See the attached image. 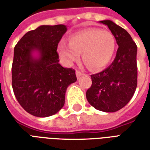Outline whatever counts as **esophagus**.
Listing matches in <instances>:
<instances>
[{
  "mask_svg": "<svg viewBox=\"0 0 150 150\" xmlns=\"http://www.w3.org/2000/svg\"><path fill=\"white\" fill-rule=\"evenodd\" d=\"M75 73H76V76H77V78L78 79L80 78L82 75H83V73L82 71H78V70L76 71V72H75Z\"/></svg>",
  "mask_w": 150,
  "mask_h": 150,
  "instance_id": "esophagus-1",
  "label": "esophagus"
}]
</instances>
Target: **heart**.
<instances>
[{
  "label": "heart",
  "instance_id": "b5f03b06",
  "mask_svg": "<svg viewBox=\"0 0 150 150\" xmlns=\"http://www.w3.org/2000/svg\"><path fill=\"white\" fill-rule=\"evenodd\" d=\"M116 48V38L111 31L88 28L72 34L70 43L60 42L58 51L67 65L75 62L79 57V53H82L86 65L93 70H98L111 62Z\"/></svg>",
  "mask_w": 150,
  "mask_h": 150
}]
</instances>
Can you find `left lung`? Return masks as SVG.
Segmentation results:
<instances>
[{"label":"left lung","instance_id":"8db88e82","mask_svg":"<svg viewBox=\"0 0 150 150\" xmlns=\"http://www.w3.org/2000/svg\"><path fill=\"white\" fill-rule=\"evenodd\" d=\"M114 34L118 50L112 63L91 75V87L86 97L92 107L105 112L121 109L132 99L137 83V47L127 31L110 20L100 21Z\"/></svg>","mask_w":150,"mask_h":150}]
</instances>
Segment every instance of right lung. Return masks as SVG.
Masks as SVG:
<instances>
[{"label":"right lung","mask_w":150,"mask_h":150,"mask_svg":"<svg viewBox=\"0 0 150 150\" xmlns=\"http://www.w3.org/2000/svg\"><path fill=\"white\" fill-rule=\"evenodd\" d=\"M67 30L65 25H40L27 32L14 47L12 86L18 103L27 112L47 117L65 104L75 71L59 64L57 47Z\"/></svg>","instance_id":"add662e5"}]
</instances>
